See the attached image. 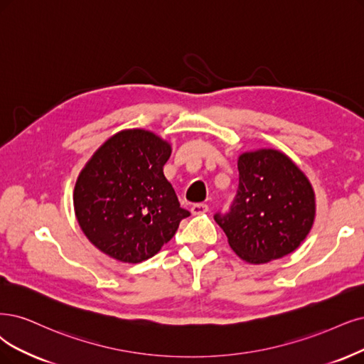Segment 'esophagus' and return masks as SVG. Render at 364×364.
Listing matches in <instances>:
<instances>
[{
    "instance_id": "1",
    "label": "esophagus",
    "mask_w": 364,
    "mask_h": 364,
    "mask_svg": "<svg viewBox=\"0 0 364 364\" xmlns=\"http://www.w3.org/2000/svg\"><path fill=\"white\" fill-rule=\"evenodd\" d=\"M192 214H195V216H198V214H204L208 211V205L204 204V203H198V204H193L192 208H191Z\"/></svg>"
}]
</instances>
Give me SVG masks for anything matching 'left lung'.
Wrapping results in <instances>:
<instances>
[{"instance_id":"8db88e82","label":"left lung","mask_w":364,"mask_h":364,"mask_svg":"<svg viewBox=\"0 0 364 364\" xmlns=\"http://www.w3.org/2000/svg\"><path fill=\"white\" fill-rule=\"evenodd\" d=\"M315 192L282 151L261 148L238 157V191L230 213L214 220L241 259L265 264L297 249L315 220Z\"/></svg>"}]
</instances>
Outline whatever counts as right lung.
I'll use <instances>...</instances> for the list:
<instances>
[{
    "label": "right lung",
    "instance_id": "add662e5",
    "mask_svg": "<svg viewBox=\"0 0 364 364\" xmlns=\"http://www.w3.org/2000/svg\"><path fill=\"white\" fill-rule=\"evenodd\" d=\"M169 142L144 129L115 133L80 171L73 205L80 230L100 252L138 264L175 235L181 208L164 166Z\"/></svg>",
    "mask_w": 364,
    "mask_h": 364
}]
</instances>
